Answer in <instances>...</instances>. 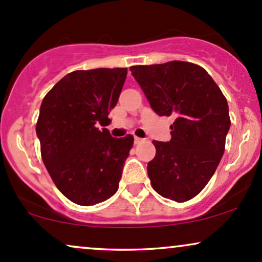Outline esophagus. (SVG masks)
<instances>
[{"label":"esophagus","mask_w":262,"mask_h":262,"mask_svg":"<svg viewBox=\"0 0 262 262\" xmlns=\"http://www.w3.org/2000/svg\"><path fill=\"white\" fill-rule=\"evenodd\" d=\"M144 141H145V139H141V138H138V137L134 138V144H135V145H139V144L144 143Z\"/></svg>","instance_id":"obj_1"}]
</instances>
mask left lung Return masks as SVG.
Listing matches in <instances>:
<instances>
[{"label":"left lung","instance_id":"1","mask_svg":"<svg viewBox=\"0 0 262 262\" xmlns=\"http://www.w3.org/2000/svg\"><path fill=\"white\" fill-rule=\"evenodd\" d=\"M132 75L159 116H172L171 140H152L156 155L148 164L152 188L176 202L197 196L224 154L229 108L203 68L187 61L130 68Z\"/></svg>","mask_w":262,"mask_h":262}]
</instances>
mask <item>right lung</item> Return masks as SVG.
<instances>
[{
    "label": "right lung",
    "instance_id": "obj_1",
    "mask_svg": "<svg viewBox=\"0 0 262 262\" xmlns=\"http://www.w3.org/2000/svg\"><path fill=\"white\" fill-rule=\"evenodd\" d=\"M127 69L68 74L47 93L37 122L41 159L55 186L80 206H93L118 189L133 135L113 138L104 127L118 102Z\"/></svg>",
    "mask_w": 262,
    "mask_h": 262
}]
</instances>
